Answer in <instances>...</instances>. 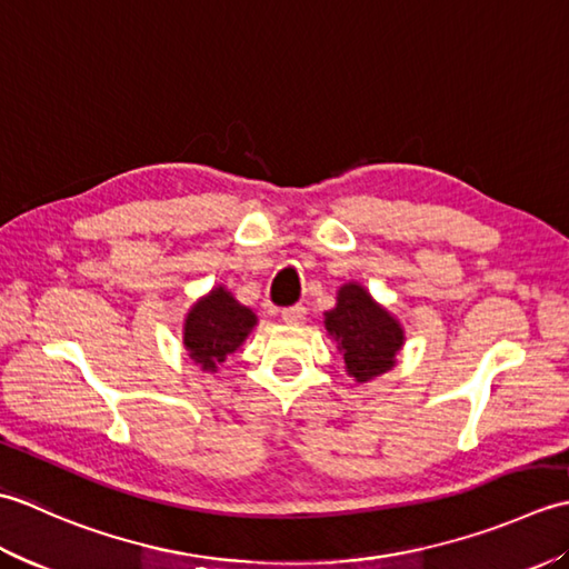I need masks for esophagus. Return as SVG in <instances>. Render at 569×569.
Returning a JSON list of instances; mask_svg holds the SVG:
<instances>
[{
    "mask_svg": "<svg viewBox=\"0 0 569 569\" xmlns=\"http://www.w3.org/2000/svg\"><path fill=\"white\" fill-rule=\"evenodd\" d=\"M281 320L286 325H303L306 322V308L303 306H293V308H286L281 312Z\"/></svg>",
    "mask_w": 569,
    "mask_h": 569,
    "instance_id": "34e87169",
    "label": "esophagus"
}]
</instances>
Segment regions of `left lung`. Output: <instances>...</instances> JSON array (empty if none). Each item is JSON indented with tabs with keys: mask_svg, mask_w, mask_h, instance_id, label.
Wrapping results in <instances>:
<instances>
[{
	"mask_svg": "<svg viewBox=\"0 0 569 569\" xmlns=\"http://www.w3.org/2000/svg\"><path fill=\"white\" fill-rule=\"evenodd\" d=\"M325 330L342 355L345 371L357 383H369L391 371L406 345L401 320L357 281L337 288V303L325 312Z\"/></svg>",
	"mask_w": 569,
	"mask_h": 569,
	"instance_id": "1",
	"label": "left lung"
}]
</instances>
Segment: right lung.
<instances>
[{"instance_id": "1", "label": "right lung", "mask_w": 569, "mask_h": 569, "mask_svg": "<svg viewBox=\"0 0 569 569\" xmlns=\"http://www.w3.org/2000/svg\"><path fill=\"white\" fill-rule=\"evenodd\" d=\"M257 325V312L241 306L229 288L214 286L186 312L183 347L204 373H217L222 361L247 342Z\"/></svg>"}]
</instances>
